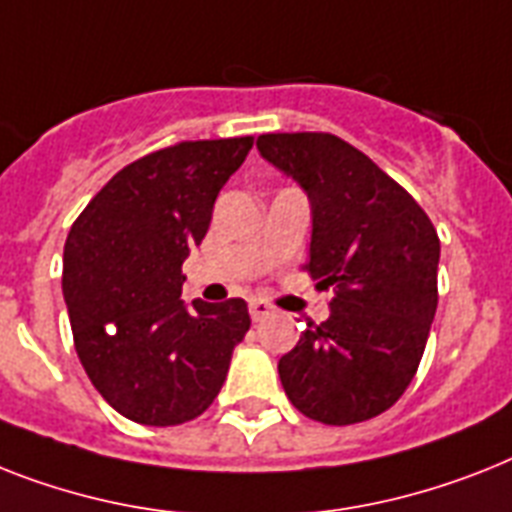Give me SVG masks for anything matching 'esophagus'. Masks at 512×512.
<instances>
[{"label": "esophagus", "mask_w": 512, "mask_h": 512, "mask_svg": "<svg viewBox=\"0 0 512 512\" xmlns=\"http://www.w3.org/2000/svg\"><path fill=\"white\" fill-rule=\"evenodd\" d=\"M249 315H252V321H263L270 315V305L265 299H249Z\"/></svg>", "instance_id": "obj_1"}]
</instances>
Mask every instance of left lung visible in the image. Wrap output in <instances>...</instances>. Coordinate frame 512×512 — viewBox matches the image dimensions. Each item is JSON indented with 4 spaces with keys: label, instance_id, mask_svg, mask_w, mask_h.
Instances as JSON below:
<instances>
[{
    "label": "left lung",
    "instance_id": "obj_1",
    "mask_svg": "<svg viewBox=\"0 0 512 512\" xmlns=\"http://www.w3.org/2000/svg\"><path fill=\"white\" fill-rule=\"evenodd\" d=\"M257 149L307 191L313 239L305 270L334 289L331 315L307 323L278 360L286 397L328 426L376 418L421 365L436 302L439 236L423 207L334 134H263Z\"/></svg>",
    "mask_w": 512,
    "mask_h": 512
}]
</instances>
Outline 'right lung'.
<instances>
[{"instance_id": "right-lung-1", "label": "right lung", "mask_w": 512, "mask_h": 512, "mask_svg": "<svg viewBox=\"0 0 512 512\" xmlns=\"http://www.w3.org/2000/svg\"><path fill=\"white\" fill-rule=\"evenodd\" d=\"M252 136L178 141L118 170L83 207L62 255V294L83 371L128 421L178 426L213 405L249 331L244 299H181L189 247Z\"/></svg>"}]
</instances>
